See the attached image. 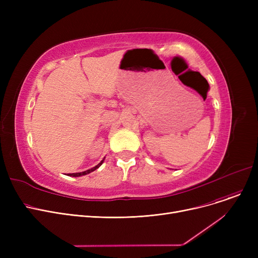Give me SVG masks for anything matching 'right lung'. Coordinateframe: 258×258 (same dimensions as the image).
Instances as JSON below:
<instances>
[{"label":"right lung","mask_w":258,"mask_h":258,"mask_svg":"<svg viewBox=\"0 0 258 258\" xmlns=\"http://www.w3.org/2000/svg\"><path fill=\"white\" fill-rule=\"evenodd\" d=\"M103 163V160L100 162V163L98 164V165H96L95 167H93V168H91V169H88V170H86V171H83V172H76V173H68V175H70V177H80V175H85V174H88V173H90V172H92V171H94V170H96L101 164Z\"/></svg>","instance_id":"add662e5"}]
</instances>
